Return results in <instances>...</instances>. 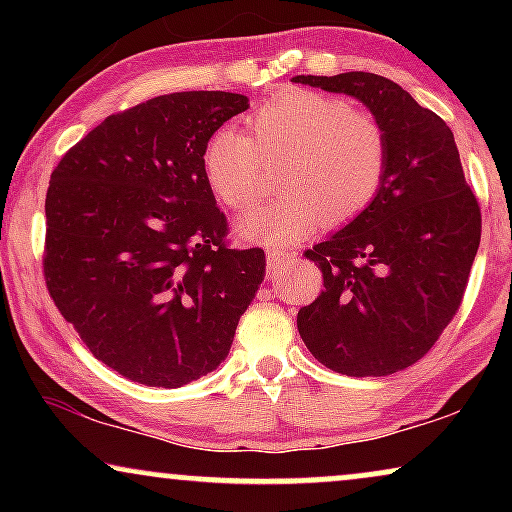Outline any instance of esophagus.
<instances>
[{
    "label": "esophagus",
    "mask_w": 512,
    "mask_h": 512,
    "mask_svg": "<svg viewBox=\"0 0 512 512\" xmlns=\"http://www.w3.org/2000/svg\"><path fill=\"white\" fill-rule=\"evenodd\" d=\"M265 261H268V270L270 272H277L286 268V265L296 261V251H289V249H268L265 251Z\"/></svg>",
    "instance_id": "1"
}]
</instances>
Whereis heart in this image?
<instances>
[{
	"mask_svg": "<svg viewBox=\"0 0 512 512\" xmlns=\"http://www.w3.org/2000/svg\"><path fill=\"white\" fill-rule=\"evenodd\" d=\"M247 132L219 128L202 153L216 198L244 212L261 198L265 160H279L284 188L237 223L247 240L286 247L317 223L359 216L389 167V135L373 111L317 90H286L247 118Z\"/></svg>",
	"mask_w": 512,
	"mask_h": 512,
	"instance_id": "b5f03b06",
	"label": "heart"
}]
</instances>
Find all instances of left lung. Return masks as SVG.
Instances as JSON below:
<instances>
[{
  "label": "left lung",
  "instance_id": "8db88e82",
  "mask_svg": "<svg viewBox=\"0 0 512 512\" xmlns=\"http://www.w3.org/2000/svg\"><path fill=\"white\" fill-rule=\"evenodd\" d=\"M296 83L366 104L389 135L377 198L305 256L324 291L300 307L298 333L314 359L349 377L412 366L457 314L480 247V207L452 130L384 76H296Z\"/></svg>",
  "mask_w": 512,
  "mask_h": 512
}]
</instances>
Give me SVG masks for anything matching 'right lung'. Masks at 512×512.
Segmentation results:
<instances>
[{
  "instance_id": "obj_1",
  "label": "right lung",
  "mask_w": 512,
  "mask_h": 512,
  "mask_svg": "<svg viewBox=\"0 0 512 512\" xmlns=\"http://www.w3.org/2000/svg\"><path fill=\"white\" fill-rule=\"evenodd\" d=\"M249 97L160 95L74 144L46 193L44 277L97 361L146 387L212 373L265 277L263 249H230L205 144Z\"/></svg>"
}]
</instances>
